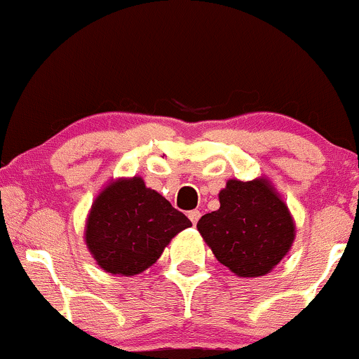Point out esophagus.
<instances>
[{"mask_svg":"<svg viewBox=\"0 0 359 359\" xmlns=\"http://www.w3.org/2000/svg\"><path fill=\"white\" fill-rule=\"evenodd\" d=\"M187 216H189V219L192 221V224L196 226V224H197V221H199V217H201V212L197 211V209H194V211H189Z\"/></svg>","mask_w":359,"mask_h":359,"instance_id":"1","label":"esophagus"}]
</instances>
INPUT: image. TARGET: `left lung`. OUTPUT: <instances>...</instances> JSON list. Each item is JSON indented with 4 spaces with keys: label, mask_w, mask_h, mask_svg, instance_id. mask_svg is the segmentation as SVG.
<instances>
[{
    "label": "left lung",
    "mask_w": 359,
    "mask_h": 359,
    "mask_svg": "<svg viewBox=\"0 0 359 359\" xmlns=\"http://www.w3.org/2000/svg\"><path fill=\"white\" fill-rule=\"evenodd\" d=\"M219 209L197 222L217 262L238 277H263L290 250L295 224L287 204L266 179H231L219 192Z\"/></svg>",
    "instance_id": "1"
}]
</instances>
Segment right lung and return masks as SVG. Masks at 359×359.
Returning a JSON list of instances; mask_svg holds the SVG:
<instances>
[{
  "label": "right lung",
  "mask_w": 359,
  "mask_h": 359,
  "mask_svg": "<svg viewBox=\"0 0 359 359\" xmlns=\"http://www.w3.org/2000/svg\"><path fill=\"white\" fill-rule=\"evenodd\" d=\"M191 226L142 177H131L102 189L90 205L84 238L102 270L131 277L150 269L172 238Z\"/></svg>",
  "instance_id": "1"
}]
</instances>
